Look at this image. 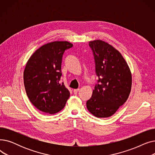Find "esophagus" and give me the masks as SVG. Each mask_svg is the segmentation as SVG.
Instances as JSON below:
<instances>
[{"label":"esophagus","mask_w":155,"mask_h":155,"mask_svg":"<svg viewBox=\"0 0 155 155\" xmlns=\"http://www.w3.org/2000/svg\"><path fill=\"white\" fill-rule=\"evenodd\" d=\"M80 91V88H77V89H74L73 90V93H74L75 94H77L78 92Z\"/></svg>","instance_id":"34e87169"}]
</instances>
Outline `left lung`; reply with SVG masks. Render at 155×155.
Masks as SVG:
<instances>
[{
  "instance_id": "1",
  "label": "left lung",
  "mask_w": 155,
  "mask_h": 155,
  "mask_svg": "<svg viewBox=\"0 0 155 155\" xmlns=\"http://www.w3.org/2000/svg\"><path fill=\"white\" fill-rule=\"evenodd\" d=\"M99 77L87 107L97 117H109L127 100L131 90L132 75L123 56L104 41L89 42Z\"/></svg>"
}]
</instances>
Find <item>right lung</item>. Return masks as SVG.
Masks as SVG:
<instances>
[{
	"instance_id": "obj_1",
	"label": "right lung",
	"mask_w": 155,
	"mask_h": 155,
	"mask_svg": "<svg viewBox=\"0 0 155 155\" xmlns=\"http://www.w3.org/2000/svg\"><path fill=\"white\" fill-rule=\"evenodd\" d=\"M72 46L66 41L45 44L26 63L24 71L25 90L31 102L40 111L54 114L64 108L69 98V91L59 81L63 54Z\"/></svg>"
}]
</instances>
